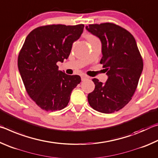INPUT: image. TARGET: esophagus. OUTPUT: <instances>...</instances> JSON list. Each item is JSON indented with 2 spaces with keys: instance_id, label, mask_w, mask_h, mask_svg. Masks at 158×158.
<instances>
[{
  "instance_id": "obj_1",
  "label": "esophagus",
  "mask_w": 158,
  "mask_h": 158,
  "mask_svg": "<svg viewBox=\"0 0 158 158\" xmlns=\"http://www.w3.org/2000/svg\"><path fill=\"white\" fill-rule=\"evenodd\" d=\"M89 77L86 76V75H85V74H83V75H81V80H82V81H85V80L89 79Z\"/></svg>"
}]
</instances>
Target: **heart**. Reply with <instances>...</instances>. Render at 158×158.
Listing matches in <instances>:
<instances>
[{"instance_id": "heart-1", "label": "heart", "mask_w": 158, "mask_h": 158, "mask_svg": "<svg viewBox=\"0 0 158 158\" xmlns=\"http://www.w3.org/2000/svg\"><path fill=\"white\" fill-rule=\"evenodd\" d=\"M85 37H86L88 41H89L90 43V42H93L99 41L97 37H96L94 35H91V34H87L86 35H85Z\"/></svg>"}]
</instances>
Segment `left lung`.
<instances>
[{
    "mask_svg": "<svg viewBox=\"0 0 158 158\" xmlns=\"http://www.w3.org/2000/svg\"><path fill=\"white\" fill-rule=\"evenodd\" d=\"M85 29L100 40L102 57L100 63L108 79L95 85L88 95L93 109L104 114L123 108L132 99L143 70V60L135 37L130 32L112 23L90 24Z\"/></svg>",
    "mask_w": 158,
    "mask_h": 158,
    "instance_id": "left-lung-1",
    "label": "left lung"
}]
</instances>
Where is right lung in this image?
Returning a JSON list of instances; mask_svg holds the SVG:
<instances>
[{
    "instance_id": "obj_1",
    "label": "right lung",
    "mask_w": 158,
    "mask_h": 158,
    "mask_svg": "<svg viewBox=\"0 0 158 158\" xmlns=\"http://www.w3.org/2000/svg\"><path fill=\"white\" fill-rule=\"evenodd\" d=\"M84 25L40 26L28 35L18 57V68L26 91L41 109L60 110L68 105L79 75L58 70V62L68 59L73 44Z\"/></svg>"
}]
</instances>
